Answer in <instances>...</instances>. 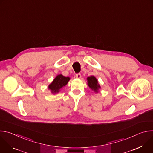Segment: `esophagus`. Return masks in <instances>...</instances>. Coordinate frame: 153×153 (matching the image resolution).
<instances>
[{
  "mask_svg": "<svg viewBox=\"0 0 153 153\" xmlns=\"http://www.w3.org/2000/svg\"><path fill=\"white\" fill-rule=\"evenodd\" d=\"M81 77H82V76H81V74H80V73H78V74H76V77L77 79H80Z\"/></svg>",
  "mask_w": 153,
  "mask_h": 153,
  "instance_id": "esophagus-1",
  "label": "esophagus"
}]
</instances>
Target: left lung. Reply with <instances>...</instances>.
Instances as JSON below:
<instances>
[{
	"instance_id": "8db88e82",
	"label": "left lung",
	"mask_w": 153,
	"mask_h": 153,
	"mask_svg": "<svg viewBox=\"0 0 153 153\" xmlns=\"http://www.w3.org/2000/svg\"><path fill=\"white\" fill-rule=\"evenodd\" d=\"M87 80V85L90 88L94 91L95 93H98L99 89L101 88L100 85L99 84L97 79L94 76H91L86 78Z\"/></svg>"
}]
</instances>
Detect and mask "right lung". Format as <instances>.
<instances>
[{"label": "right lung", "mask_w": 153, "mask_h": 153, "mask_svg": "<svg viewBox=\"0 0 153 153\" xmlns=\"http://www.w3.org/2000/svg\"><path fill=\"white\" fill-rule=\"evenodd\" d=\"M70 80V78L69 77H65L62 74H58L48 85V88L52 94H57L63 86L68 83Z\"/></svg>", "instance_id": "obj_1"}]
</instances>
